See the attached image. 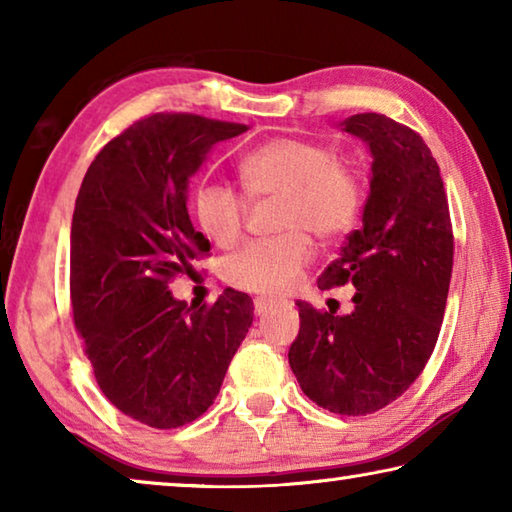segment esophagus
Here are the masks:
<instances>
[{
    "label": "esophagus",
    "mask_w": 512,
    "mask_h": 512,
    "mask_svg": "<svg viewBox=\"0 0 512 512\" xmlns=\"http://www.w3.org/2000/svg\"><path fill=\"white\" fill-rule=\"evenodd\" d=\"M275 305V300H271V298H255V314L257 316H262V314H266L268 309H271Z\"/></svg>",
    "instance_id": "obj_1"
}]
</instances>
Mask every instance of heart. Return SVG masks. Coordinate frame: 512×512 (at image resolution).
<instances>
[{
	"label": "heart",
	"mask_w": 512,
	"mask_h": 512,
	"mask_svg": "<svg viewBox=\"0 0 512 512\" xmlns=\"http://www.w3.org/2000/svg\"><path fill=\"white\" fill-rule=\"evenodd\" d=\"M239 180L248 198L277 196L282 235L259 239L225 262L232 287L262 296H280L296 287L311 257V241L336 239L357 225L366 198L361 169L336 158L325 144L302 137H275L239 162ZM194 216L216 246H235L246 223V201L225 185H203L194 196Z\"/></svg>",
	"instance_id": "obj_1"
}]
</instances>
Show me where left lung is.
<instances>
[{
    "instance_id": "obj_1",
    "label": "left lung",
    "mask_w": 512,
    "mask_h": 512,
    "mask_svg": "<svg viewBox=\"0 0 512 512\" xmlns=\"http://www.w3.org/2000/svg\"><path fill=\"white\" fill-rule=\"evenodd\" d=\"M341 126L370 149V194L363 225L318 277V289L350 282L354 309L334 316L298 300L289 366L311 402L368 415L397 400L436 348L454 235L438 162L418 133L377 112Z\"/></svg>"
}]
</instances>
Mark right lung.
<instances>
[{
  "mask_svg": "<svg viewBox=\"0 0 512 512\" xmlns=\"http://www.w3.org/2000/svg\"><path fill=\"white\" fill-rule=\"evenodd\" d=\"M244 124L158 112L99 151L76 196L69 291L101 393L155 429L194 422L219 395L253 323V300L225 289L212 307L169 291L210 253L187 212L189 178Z\"/></svg>",
  "mask_w": 512,
  "mask_h": 512,
  "instance_id": "obj_1",
  "label": "right lung"
}]
</instances>
